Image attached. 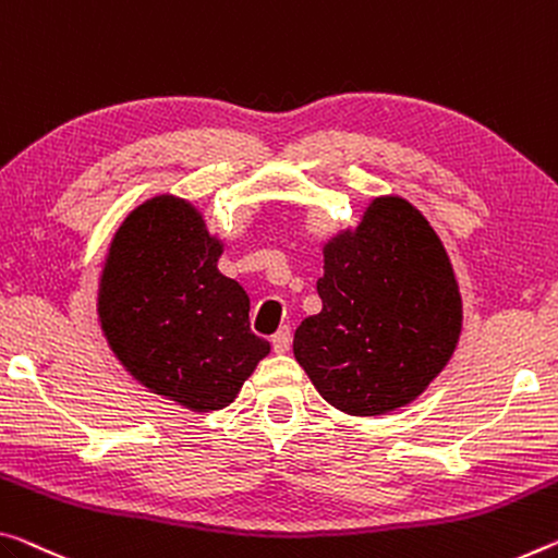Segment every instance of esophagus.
<instances>
[{
  "mask_svg": "<svg viewBox=\"0 0 558 558\" xmlns=\"http://www.w3.org/2000/svg\"><path fill=\"white\" fill-rule=\"evenodd\" d=\"M272 350H276L278 355L290 350V327H280V330L272 335Z\"/></svg>",
  "mask_w": 558,
  "mask_h": 558,
  "instance_id": "34e87169",
  "label": "esophagus"
}]
</instances>
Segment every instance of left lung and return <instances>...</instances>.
Segmentation results:
<instances>
[{
  "instance_id": "left-lung-1",
  "label": "left lung",
  "mask_w": 558,
  "mask_h": 558,
  "mask_svg": "<svg viewBox=\"0 0 558 558\" xmlns=\"http://www.w3.org/2000/svg\"><path fill=\"white\" fill-rule=\"evenodd\" d=\"M323 311L293 352L335 410L377 417L427 390L462 332V295L435 228L410 201L379 196L323 245Z\"/></svg>"
}]
</instances>
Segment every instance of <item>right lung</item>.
Instances as JSON below:
<instances>
[{
	"label": "right lung",
	"instance_id": "add662e5",
	"mask_svg": "<svg viewBox=\"0 0 558 558\" xmlns=\"http://www.w3.org/2000/svg\"><path fill=\"white\" fill-rule=\"evenodd\" d=\"M223 241L193 203L154 196L123 218L99 280L104 338L126 373L191 412L231 404L270 342L251 298L218 270Z\"/></svg>",
	"mask_w": 558,
	"mask_h": 558
}]
</instances>
